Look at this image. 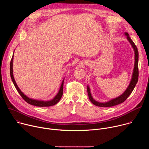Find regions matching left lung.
<instances>
[{
	"label": "left lung",
	"instance_id": "obj_1",
	"mask_svg": "<svg viewBox=\"0 0 149 149\" xmlns=\"http://www.w3.org/2000/svg\"><path fill=\"white\" fill-rule=\"evenodd\" d=\"M125 35L127 36V39H128V40L130 42V43L131 44L132 47L133 48L134 51V54H135L134 67L133 73L132 78L130 81V83L129 84L128 88H127V90L124 92V93L122 95H121L120 96H119L114 99H113L107 102H97L95 100H94L91 94L90 88L88 86H87V92H88L89 99H90V101L96 106H98V107H112V106H114V105H118L119 104L123 102L131 94V93H132V91H133V90L136 86V84L137 83L138 78H139V67H138L139 52H138V49L137 48V47L136 46V45L133 42V41L130 38L129 33L125 32Z\"/></svg>",
	"mask_w": 149,
	"mask_h": 149
}]
</instances>
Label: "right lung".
I'll list each match as a JSON object with an SVG mask.
<instances>
[{
	"mask_svg": "<svg viewBox=\"0 0 149 149\" xmlns=\"http://www.w3.org/2000/svg\"><path fill=\"white\" fill-rule=\"evenodd\" d=\"M13 54L12 56V58L11 59L10 61V77L11 79L12 80V82L14 84V86L15 87V88H16L17 92L19 93V94L20 95V96L22 97V98L28 104L35 105V106H37V107H50V106H52L54 105H55L56 103H58L59 102V101L60 100V99L61 98L62 94H63V80L62 81V82L61 84V86L59 89V91L58 92V93L57 94V95L54 97V98H53L52 100H50V101H38V100H33L31 98H28L27 96H26L22 91H20V90L19 88V87H17V84L15 82V80L14 79L13 77Z\"/></svg>",
	"mask_w": 149,
	"mask_h": 149,
	"instance_id": "add662e5",
	"label": "right lung"
}]
</instances>
